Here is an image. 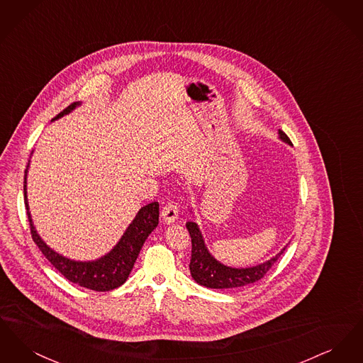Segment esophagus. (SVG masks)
Returning a JSON list of instances; mask_svg holds the SVG:
<instances>
[{
    "label": "esophagus",
    "instance_id": "esophagus-1",
    "mask_svg": "<svg viewBox=\"0 0 363 363\" xmlns=\"http://www.w3.org/2000/svg\"><path fill=\"white\" fill-rule=\"evenodd\" d=\"M160 216H162L164 223L173 225V223L177 222V219H178V208L173 206V204H167V206H164L163 209H162Z\"/></svg>",
    "mask_w": 363,
    "mask_h": 363
}]
</instances>
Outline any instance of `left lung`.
<instances>
[{"mask_svg": "<svg viewBox=\"0 0 363 363\" xmlns=\"http://www.w3.org/2000/svg\"><path fill=\"white\" fill-rule=\"evenodd\" d=\"M279 138L283 143L291 145L290 138H287V135L280 129H279ZM190 213H193L191 208H190ZM186 228L191 238L190 275L194 279L196 283L208 289H235V287H243L246 284H252L257 281L272 268V265L284 253L287 247L286 245L277 256L255 267L234 268V267L222 264L209 253L204 237L201 234V230L196 222H186Z\"/></svg>", "mask_w": 363, "mask_h": 363, "instance_id": "obj_1", "label": "left lung"}]
</instances>
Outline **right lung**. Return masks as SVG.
I'll list each match as a JSON object with an SVG mask.
<instances>
[{"label":"right lung","mask_w":363,"mask_h":363,"mask_svg":"<svg viewBox=\"0 0 363 363\" xmlns=\"http://www.w3.org/2000/svg\"><path fill=\"white\" fill-rule=\"evenodd\" d=\"M82 102H74L68 106L64 111H61L52 121L60 120L61 117L72 113ZM34 152V151H33ZM33 155V154H31ZM30 162L27 164L24 174V204L27 209L31 234L36 246L43 253V256L49 259L52 267L61 272V275L67 277L69 281L86 287L94 291H110L120 287L126 281L133 265L138 257V253L144 245L148 235L154 231L159 223V203H151L140 208L135 219L128 225L125 233L122 234L120 241L114 245V247L106 253L102 257L89 261H79L65 257L40 238L35 228L33 216L30 212L28 199H27V175H28Z\"/></svg>","instance_id":"obj_1"}]
</instances>
